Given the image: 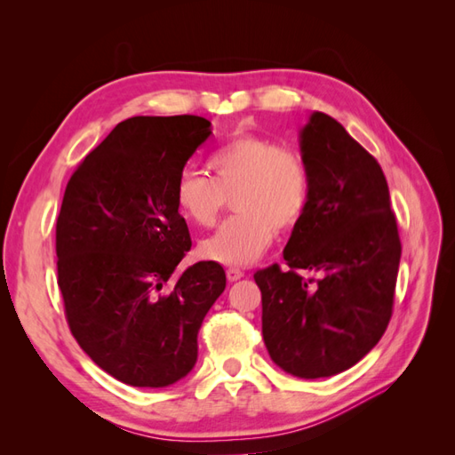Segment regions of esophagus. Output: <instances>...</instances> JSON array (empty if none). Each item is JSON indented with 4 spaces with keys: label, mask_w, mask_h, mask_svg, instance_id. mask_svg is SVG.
<instances>
[{
    "label": "esophagus",
    "mask_w": 455,
    "mask_h": 455,
    "mask_svg": "<svg viewBox=\"0 0 455 455\" xmlns=\"http://www.w3.org/2000/svg\"><path fill=\"white\" fill-rule=\"evenodd\" d=\"M226 275H228V281L235 283V281H239L241 277H244V271H241L239 267H229V269L226 271Z\"/></svg>",
    "instance_id": "obj_1"
}]
</instances>
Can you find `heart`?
I'll list each match as a JSON object with an SVG mask.
<instances>
[{
  "mask_svg": "<svg viewBox=\"0 0 455 455\" xmlns=\"http://www.w3.org/2000/svg\"><path fill=\"white\" fill-rule=\"evenodd\" d=\"M212 178L184 169L174 203L191 224L211 228L231 197L237 214L201 243L206 259L222 266L252 264L273 243L275 229H294L311 199L309 169L298 151L254 134L235 136L209 157Z\"/></svg>",
  "mask_w": 455,
  "mask_h": 455,
  "instance_id": "b5f03b06",
  "label": "heart"
}]
</instances>
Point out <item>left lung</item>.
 <instances>
[{
  "instance_id": "1",
  "label": "left lung",
  "mask_w": 455,
  "mask_h": 455,
  "mask_svg": "<svg viewBox=\"0 0 455 455\" xmlns=\"http://www.w3.org/2000/svg\"><path fill=\"white\" fill-rule=\"evenodd\" d=\"M311 199L284 246L291 269L254 273L271 361L304 379L359 363L387 328L401 239L379 163L339 123L313 112L299 132ZM321 270L304 280L299 270Z\"/></svg>"
}]
</instances>
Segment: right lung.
<instances>
[{
    "label": "right lung",
    "mask_w": 455,
    "mask_h": 455,
    "mask_svg": "<svg viewBox=\"0 0 455 455\" xmlns=\"http://www.w3.org/2000/svg\"><path fill=\"white\" fill-rule=\"evenodd\" d=\"M211 134L197 116L121 121L64 191L57 269L68 324L94 364L132 387L189 374L204 315L226 288L216 261L174 275L191 249L174 186Z\"/></svg>",
    "instance_id": "right-lung-1"
}]
</instances>
